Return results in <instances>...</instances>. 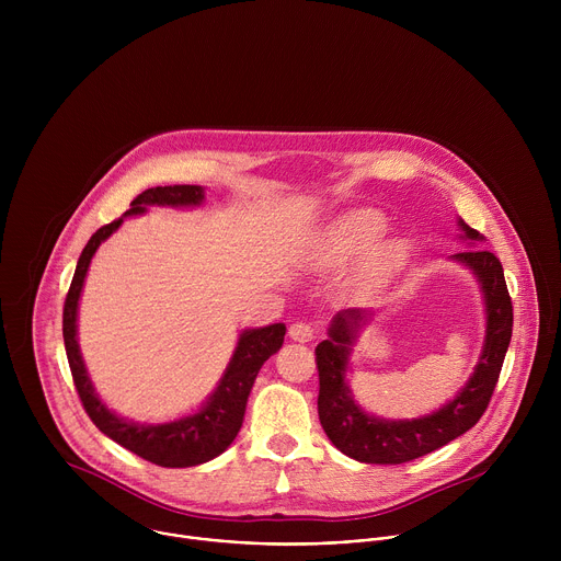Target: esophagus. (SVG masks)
<instances>
[{
  "mask_svg": "<svg viewBox=\"0 0 561 561\" xmlns=\"http://www.w3.org/2000/svg\"><path fill=\"white\" fill-rule=\"evenodd\" d=\"M288 335H290V340H295L299 344H306V342H312L314 329L308 322H295V324H290Z\"/></svg>",
  "mask_w": 561,
  "mask_h": 561,
  "instance_id": "obj_1",
  "label": "esophagus"
}]
</instances>
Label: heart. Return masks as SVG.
Masks as SVG:
<instances>
[{
    "instance_id": "b5f03b06",
    "label": "heart",
    "mask_w": 561,
    "mask_h": 561,
    "mask_svg": "<svg viewBox=\"0 0 561 561\" xmlns=\"http://www.w3.org/2000/svg\"><path fill=\"white\" fill-rule=\"evenodd\" d=\"M386 230V219L377 210H355L340 219L329 237V255L333 262H342L364 253L375 244ZM407 260V242L399 237H390L379 242L366 262V271L373 277H386L394 273Z\"/></svg>"
}]
</instances>
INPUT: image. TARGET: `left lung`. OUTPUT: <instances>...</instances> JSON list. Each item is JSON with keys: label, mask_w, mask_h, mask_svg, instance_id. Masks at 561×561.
<instances>
[{"label": "left lung", "mask_w": 561, "mask_h": 561, "mask_svg": "<svg viewBox=\"0 0 561 561\" xmlns=\"http://www.w3.org/2000/svg\"><path fill=\"white\" fill-rule=\"evenodd\" d=\"M461 239L482 242L474 228L457 221ZM468 266L484 293L486 337L479 362L466 386L439 411L417 420H379L362 411L346 383L353 344L373 312L362 308L340 310L329 329V340L317 344L319 397L317 411L329 439L344 455L364 463H404L428 455L470 431L484 415L497 386L502 364L513 335V304L502 262L484 249H468L453 255Z\"/></svg>", "instance_id": "left-lung-1"}]
</instances>
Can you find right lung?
Returning a JSON list of instances; mask_svg holds the SVG:
<instances>
[{"mask_svg":"<svg viewBox=\"0 0 561 561\" xmlns=\"http://www.w3.org/2000/svg\"><path fill=\"white\" fill-rule=\"evenodd\" d=\"M204 202L202 186H157L148 188L130 202V210L124 217L141 215L148 206H199ZM124 217L102 226L84 247L79 255L66 301H64V346L68 366L72 373V381L79 399H82L84 411L93 420V424L113 442L124 446L126 450L139 455L146 461H152L164 468H186L215 459L221 455L242 428L247 402L255 377L264 362L275 355L286 335L284 324H271L264 329H247L237 340L234 353L215 388V392L206 399V404L182 420L167 424H135L124 417H117L108 411L102 399L98 397L93 381L87 373L82 353L77 344V308L79 295H82L84 279L91 266V260L102 242L122 226Z\"/></svg>","mask_w":561,"mask_h":561,"instance_id":"add662e5","label":"right lung"}]
</instances>
